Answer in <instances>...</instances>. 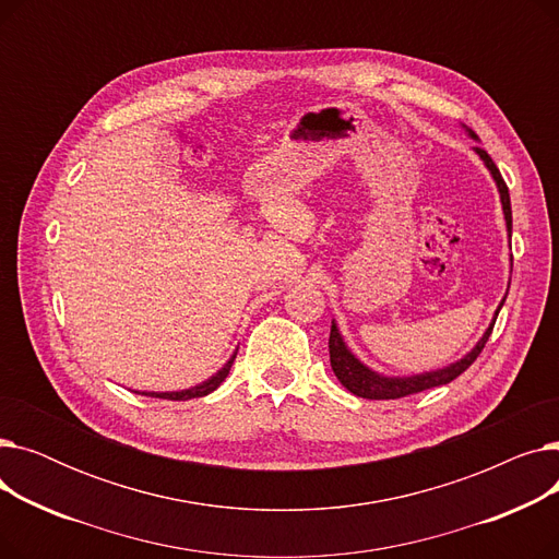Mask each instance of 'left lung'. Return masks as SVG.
<instances>
[{"mask_svg":"<svg viewBox=\"0 0 559 559\" xmlns=\"http://www.w3.org/2000/svg\"><path fill=\"white\" fill-rule=\"evenodd\" d=\"M468 135H472L474 140H478V135L466 129ZM476 154L480 156V160L485 163V167L489 169L491 179L496 181V188H498V194H501V205H503V215H506V226H508V238H512V205H510V192H508V186L503 181L501 171H498V167L493 165V160L489 158V154L485 150H480V146H476ZM508 297V295H506ZM506 299L501 301V306L496 308L493 312V319L489 329L485 331V335L476 342V346L468 350V354L464 358H460L457 362H451L449 367L444 369H435V371H426V373H417V376H385V373H378L373 369H369L365 362H360L354 354H350V348L346 346L335 319L331 324V337H329V350H331V367L337 376L340 383L356 396H362V399H371V401H385V399H401V396H407V394H417V392H424V390H430V388H439V385H447L451 383V380H455L462 371H466L468 367L474 365V360L480 356V350L485 348V342L489 340L491 335V329H493V321L498 317V310L503 308Z\"/></svg>","mask_w":559,"mask_h":559,"instance_id":"obj_1","label":"left lung"}]
</instances>
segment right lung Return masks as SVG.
<instances>
[{
  "label": "right lung",
  "mask_w": 559,
  "mask_h": 559,
  "mask_svg": "<svg viewBox=\"0 0 559 559\" xmlns=\"http://www.w3.org/2000/svg\"><path fill=\"white\" fill-rule=\"evenodd\" d=\"M235 356H238V350H235V354L228 358V362L215 376H211L209 380H203V383H199V385H194L190 390H181V392H142V394L144 396H152V399H167V401H188V399H199V396L211 394V392H215L224 383V378L228 376Z\"/></svg>",
  "instance_id": "right-lung-1"
}]
</instances>
